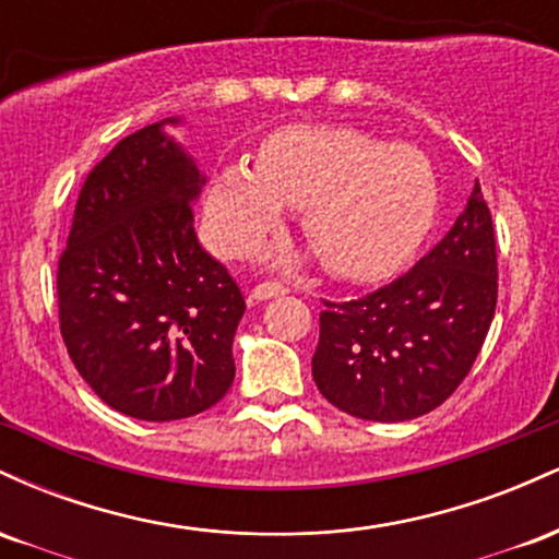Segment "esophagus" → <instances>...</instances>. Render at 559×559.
I'll list each match as a JSON object with an SVG mask.
<instances>
[{
    "label": "esophagus",
    "instance_id": "1",
    "mask_svg": "<svg viewBox=\"0 0 559 559\" xmlns=\"http://www.w3.org/2000/svg\"><path fill=\"white\" fill-rule=\"evenodd\" d=\"M288 294V286L281 284V281H262L252 288V299L262 301V299H273V297H284Z\"/></svg>",
    "mask_w": 559,
    "mask_h": 559
}]
</instances>
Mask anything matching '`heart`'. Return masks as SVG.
Returning <instances> with one entry per match:
<instances>
[{
	"instance_id": "1",
	"label": "heart",
	"mask_w": 559,
	"mask_h": 559,
	"mask_svg": "<svg viewBox=\"0 0 559 559\" xmlns=\"http://www.w3.org/2000/svg\"><path fill=\"white\" fill-rule=\"evenodd\" d=\"M433 173L415 146L346 126H292L262 141L254 168L226 165L207 197L217 241L249 249L301 210V230L325 271L373 281L402 265L433 213Z\"/></svg>"
}]
</instances>
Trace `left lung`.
I'll return each instance as SVG.
<instances>
[{"label":"left lung","mask_w":559,"mask_h":559,"mask_svg":"<svg viewBox=\"0 0 559 559\" xmlns=\"http://www.w3.org/2000/svg\"><path fill=\"white\" fill-rule=\"evenodd\" d=\"M312 378L342 413L400 423L471 373L497 310V239L476 181L465 213L407 273L365 297L323 299Z\"/></svg>","instance_id":"left-lung-1"}]
</instances>
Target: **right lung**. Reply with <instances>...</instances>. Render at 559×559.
I'll use <instances>...</instances> for the list:
<instances>
[{"instance_id": "obj_1", "label": "right lung", "mask_w": 559, "mask_h": 559, "mask_svg": "<svg viewBox=\"0 0 559 559\" xmlns=\"http://www.w3.org/2000/svg\"><path fill=\"white\" fill-rule=\"evenodd\" d=\"M152 123L94 165L57 262L60 333L102 402L139 420L204 413L234 383V333L247 310L199 247L204 178Z\"/></svg>"}]
</instances>
